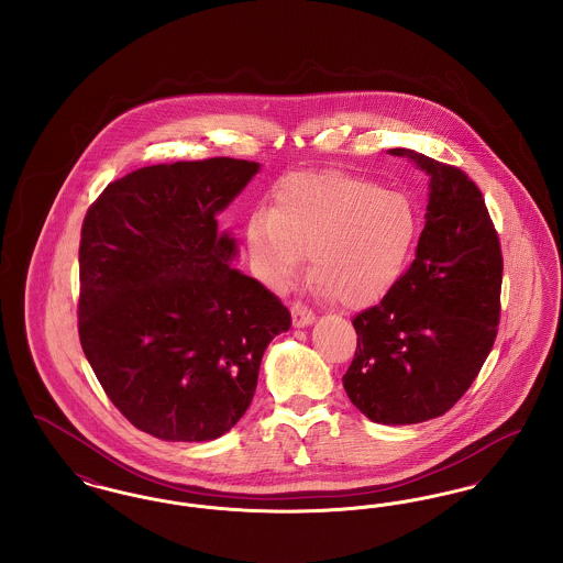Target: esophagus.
<instances>
[{
    "label": "esophagus",
    "mask_w": 563,
    "mask_h": 563,
    "mask_svg": "<svg viewBox=\"0 0 563 563\" xmlns=\"http://www.w3.org/2000/svg\"><path fill=\"white\" fill-rule=\"evenodd\" d=\"M291 319H294V327L301 329V327H308V324L314 322V312L308 306L297 301L291 306Z\"/></svg>",
    "instance_id": "esophagus-1"
}]
</instances>
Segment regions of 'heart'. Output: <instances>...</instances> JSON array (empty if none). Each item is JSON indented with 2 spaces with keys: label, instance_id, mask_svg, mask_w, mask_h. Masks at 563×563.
<instances>
[{
  "label": "heart",
  "instance_id": "b5f03b06",
  "mask_svg": "<svg viewBox=\"0 0 563 563\" xmlns=\"http://www.w3.org/2000/svg\"><path fill=\"white\" fill-rule=\"evenodd\" d=\"M409 196L349 173L295 175L274 209L249 217L244 239L272 287H285L310 253V274L342 306L377 301L401 278L418 239Z\"/></svg>",
  "mask_w": 563,
  "mask_h": 563
}]
</instances>
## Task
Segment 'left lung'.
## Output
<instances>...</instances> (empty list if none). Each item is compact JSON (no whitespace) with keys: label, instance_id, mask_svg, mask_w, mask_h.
Returning a JSON list of instances; mask_svg holds the SVG:
<instances>
[{"label":"left lung","instance_id":"1","mask_svg":"<svg viewBox=\"0 0 563 563\" xmlns=\"http://www.w3.org/2000/svg\"><path fill=\"white\" fill-rule=\"evenodd\" d=\"M430 177L416 260L382 301L354 317L356 352L342 377L372 422L443 416L468 390L500 321L503 253L479 188L460 168L388 150Z\"/></svg>","mask_w":563,"mask_h":563}]
</instances>
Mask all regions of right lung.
<instances>
[{
    "instance_id": "obj_1",
    "label": "right lung",
    "mask_w": 563,
    "mask_h": 563,
    "mask_svg": "<svg viewBox=\"0 0 563 563\" xmlns=\"http://www.w3.org/2000/svg\"><path fill=\"white\" fill-rule=\"evenodd\" d=\"M257 162L145 166L109 184L80 241L81 350L124 418L164 441H213L257 388L269 342L291 314L232 268L236 241L217 214Z\"/></svg>"
}]
</instances>
